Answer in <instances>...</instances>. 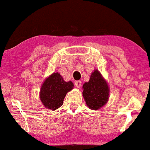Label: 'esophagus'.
Wrapping results in <instances>:
<instances>
[{
  "mask_svg": "<svg viewBox=\"0 0 150 150\" xmlns=\"http://www.w3.org/2000/svg\"><path fill=\"white\" fill-rule=\"evenodd\" d=\"M74 84H75L76 87H78V88H79V87H81V81H79V80H78V81H76L74 82Z\"/></svg>",
  "mask_w": 150,
  "mask_h": 150,
  "instance_id": "1",
  "label": "esophagus"
}]
</instances>
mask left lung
Here are the masks:
<instances>
[{
    "mask_svg": "<svg viewBox=\"0 0 150 150\" xmlns=\"http://www.w3.org/2000/svg\"><path fill=\"white\" fill-rule=\"evenodd\" d=\"M82 88L86 104L91 109L98 110L107 103L109 86L98 70H95L91 74L90 80L83 84Z\"/></svg>",
    "mask_w": 150,
    "mask_h": 150,
    "instance_id": "obj_1",
    "label": "left lung"
}]
</instances>
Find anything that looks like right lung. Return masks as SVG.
Returning a JSON list of instances; mask_svg holds the SVG:
<instances>
[{
	"instance_id": "obj_1",
	"label": "right lung",
	"mask_w": 150,
	"mask_h": 150,
	"mask_svg": "<svg viewBox=\"0 0 150 150\" xmlns=\"http://www.w3.org/2000/svg\"><path fill=\"white\" fill-rule=\"evenodd\" d=\"M73 87L72 81H65L60 74L53 73L41 85L40 99L46 108L56 110L63 105L66 94Z\"/></svg>"
}]
</instances>
